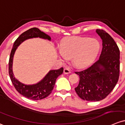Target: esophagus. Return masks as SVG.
<instances>
[{
    "label": "esophagus",
    "instance_id": "esophagus-1",
    "mask_svg": "<svg viewBox=\"0 0 125 125\" xmlns=\"http://www.w3.org/2000/svg\"><path fill=\"white\" fill-rule=\"evenodd\" d=\"M63 73H65V74H68V73H71V70H70V69H69V68H64V69H63Z\"/></svg>",
    "mask_w": 125,
    "mask_h": 125
}]
</instances>
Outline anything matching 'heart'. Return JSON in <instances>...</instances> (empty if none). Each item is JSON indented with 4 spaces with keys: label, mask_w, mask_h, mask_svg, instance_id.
<instances>
[{
    "label": "heart",
    "mask_w": 125,
    "mask_h": 125,
    "mask_svg": "<svg viewBox=\"0 0 125 125\" xmlns=\"http://www.w3.org/2000/svg\"><path fill=\"white\" fill-rule=\"evenodd\" d=\"M100 49V43L94 38L73 36L62 41L59 56L61 60L71 58L73 65L77 68H84L95 59Z\"/></svg>",
    "instance_id": "heart-1"
}]
</instances>
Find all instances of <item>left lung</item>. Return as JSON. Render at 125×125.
I'll use <instances>...</instances> for the list:
<instances>
[{"label": "left lung", "mask_w": 125, "mask_h": 125, "mask_svg": "<svg viewBox=\"0 0 125 125\" xmlns=\"http://www.w3.org/2000/svg\"><path fill=\"white\" fill-rule=\"evenodd\" d=\"M96 32L102 41L99 59L87 69L75 73L80 81L75 90L80 98L88 101L106 98L116 85L120 72V51L115 40L103 30Z\"/></svg>", "instance_id": "1"}]
</instances>
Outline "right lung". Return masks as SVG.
Wrapping results in <instances>:
<instances>
[{"label":"right lung","mask_w":125,"mask_h":125,"mask_svg":"<svg viewBox=\"0 0 125 125\" xmlns=\"http://www.w3.org/2000/svg\"><path fill=\"white\" fill-rule=\"evenodd\" d=\"M34 38H39L51 41V37L49 35L36 27L30 29L21 34L14 42L13 48L10 52L9 60V74L14 87L18 93L29 99L39 100L46 98L52 93L56 80L63 73V68H61L57 70H50L42 80L34 84H25L15 78L12 71L13 58L15 51L18 46L24 41Z\"/></svg>","instance_id":"1"}]
</instances>
